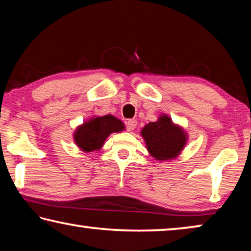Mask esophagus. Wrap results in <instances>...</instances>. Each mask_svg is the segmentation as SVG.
I'll use <instances>...</instances> for the list:
<instances>
[{
    "mask_svg": "<svg viewBox=\"0 0 251 251\" xmlns=\"http://www.w3.org/2000/svg\"><path fill=\"white\" fill-rule=\"evenodd\" d=\"M137 126V121L136 120H128L126 122V127L128 130H134Z\"/></svg>",
    "mask_w": 251,
    "mask_h": 251,
    "instance_id": "1",
    "label": "esophagus"
}]
</instances>
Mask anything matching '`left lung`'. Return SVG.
Segmentation results:
<instances>
[{"instance_id": "obj_1", "label": "left lung", "mask_w": 251, "mask_h": 251, "mask_svg": "<svg viewBox=\"0 0 251 251\" xmlns=\"http://www.w3.org/2000/svg\"><path fill=\"white\" fill-rule=\"evenodd\" d=\"M150 154L157 160H169L179 155L187 142L181 127L173 124L172 118L161 115L157 122H151L142 129Z\"/></svg>"}]
</instances>
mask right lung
<instances>
[{"instance_id": "obj_1", "label": "right lung", "mask_w": 251, "mask_h": 251, "mask_svg": "<svg viewBox=\"0 0 251 251\" xmlns=\"http://www.w3.org/2000/svg\"><path fill=\"white\" fill-rule=\"evenodd\" d=\"M125 128L123 122L113 115L93 117L77 127L74 133V141L85 152L99 151L105 139L112 133H120Z\"/></svg>"}]
</instances>
